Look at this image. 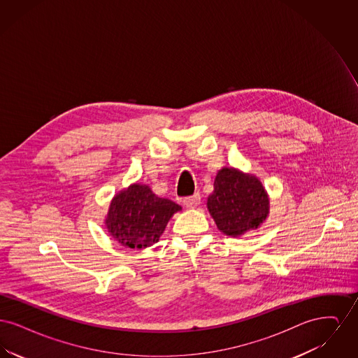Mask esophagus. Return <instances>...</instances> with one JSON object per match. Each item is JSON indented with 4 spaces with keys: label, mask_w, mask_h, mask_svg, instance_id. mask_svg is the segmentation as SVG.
<instances>
[{
    "label": "esophagus",
    "mask_w": 358,
    "mask_h": 358,
    "mask_svg": "<svg viewBox=\"0 0 358 358\" xmlns=\"http://www.w3.org/2000/svg\"><path fill=\"white\" fill-rule=\"evenodd\" d=\"M182 203H184V205H185L187 208H197V206L200 205V194L196 193L194 196L187 197V199H184Z\"/></svg>",
    "instance_id": "obj_1"
}]
</instances>
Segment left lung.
I'll use <instances>...</instances> for the list:
<instances>
[{"label":"left lung","instance_id":"obj_1","mask_svg":"<svg viewBox=\"0 0 358 358\" xmlns=\"http://www.w3.org/2000/svg\"><path fill=\"white\" fill-rule=\"evenodd\" d=\"M206 208L217 229L229 238L257 231L270 215V197L255 174L222 168L216 174Z\"/></svg>","mask_w":358,"mask_h":358}]
</instances>
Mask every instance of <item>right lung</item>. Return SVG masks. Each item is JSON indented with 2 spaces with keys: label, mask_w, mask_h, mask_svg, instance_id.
<instances>
[{
  "label": "right lung",
  "mask_w": 358,
  "mask_h": 358,
  "mask_svg": "<svg viewBox=\"0 0 358 358\" xmlns=\"http://www.w3.org/2000/svg\"><path fill=\"white\" fill-rule=\"evenodd\" d=\"M180 210V205L158 197L149 185L134 182L113 197L104 227L122 245L143 250L161 238L173 215Z\"/></svg>",
  "instance_id": "obj_1"
}]
</instances>
